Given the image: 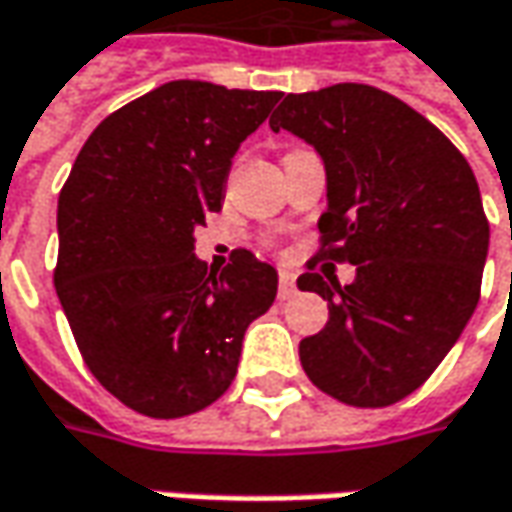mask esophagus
<instances>
[{
	"mask_svg": "<svg viewBox=\"0 0 512 512\" xmlns=\"http://www.w3.org/2000/svg\"><path fill=\"white\" fill-rule=\"evenodd\" d=\"M295 295V278H292V272H280L278 278V298L286 300Z\"/></svg>",
	"mask_w": 512,
	"mask_h": 512,
	"instance_id": "obj_1",
	"label": "esophagus"
}]
</instances>
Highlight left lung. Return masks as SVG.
Returning a JSON list of instances; mask_svg holds the SVG:
<instances>
[{
	"mask_svg": "<svg viewBox=\"0 0 512 512\" xmlns=\"http://www.w3.org/2000/svg\"><path fill=\"white\" fill-rule=\"evenodd\" d=\"M309 143L326 171L318 220L341 286L315 269L329 321L300 341L309 381L352 407H389L421 387L473 318L490 246L473 168L427 117L381 88L338 82L289 94L269 120Z\"/></svg>",
	"mask_w": 512,
	"mask_h": 512,
	"instance_id": "8db88e82",
	"label": "left lung"
}]
</instances>
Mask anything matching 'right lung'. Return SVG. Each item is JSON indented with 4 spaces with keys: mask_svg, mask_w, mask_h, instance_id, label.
<instances>
[{
    "mask_svg": "<svg viewBox=\"0 0 512 512\" xmlns=\"http://www.w3.org/2000/svg\"><path fill=\"white\" fill-rule=\"evenodd\" d=\"M280 91L174 79L105 117L56 206L54 286L94 378L151 418L206 410L232 387L243 335L278 295L275 266L194 255L240 143Z\"/></svg>",
    "mask_w": 512,
    "mask_h": 512,
    "instance_id": "add662e5",
    "label": "right lung"
}]
</instances>
